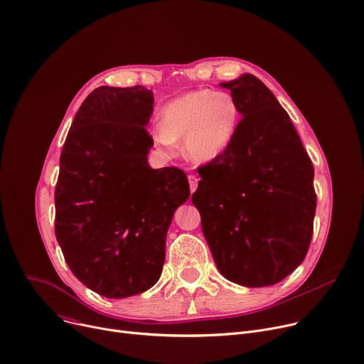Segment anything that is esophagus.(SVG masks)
I'll list each match as a JSON object with an SVG mask.
<instances>
[{"label":"esophagus","mask_w":364,"mask_h":364,"mask_svg":"<svg viewBox=\"0 0 364 364\" xmlns=\"http://www.w3.org/2000/svg\"><path fill=\"white\" fill-rule=\"evenodd\" d=\"M188 182H189V188H191V192H193L195 189H197L198 186V178L195 175H188Z\"/></svg>","instance_id":"1"}]
</instances>
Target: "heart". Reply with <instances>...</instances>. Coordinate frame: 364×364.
<instances>
[{"label": "heart", "instance_id": "1", "mask_svg": "<svg viewBox=\"0 0 364 364\" xmlns=\"http://www.w3.org/2000/svg\"><path fill=\"white\" fill-rule=\"evenodd\" d=\"M239 122V105L230 93L195 90L167 103L160 112V124L150 134L166 156L175 154L178 141L183 139L186 159L205 164L230 149Z\"/></svg>", "mask_w": 364, "mask_h": 364}]
</instances>
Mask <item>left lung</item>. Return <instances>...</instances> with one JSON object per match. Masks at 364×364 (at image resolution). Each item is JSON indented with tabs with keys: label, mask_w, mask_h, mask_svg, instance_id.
I'll list each match as a JSON object with an SVG mask.
<instances>
[{
	"label": "left lung",
	"mask_w": 364,
	"mask_h": 364,
	"mask_svg": "<svg viewBox=\"0 0 364 364\" xmlns=\"http://www.w3.org/2000/svg\"><path fill=\"white\" fill-rule=\"evenodd\" d=\"M218 86L230 90L242 119L230 149L198 171L192 204L221 275L245 287L272 286L309 249L314 166L289 114L259 78L246 73Z\"/></svg>",
	"instance_id": "1"
}]
</instances>
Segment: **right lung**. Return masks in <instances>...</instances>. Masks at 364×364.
Masks as SVG:
<instances>
[{
    "label": "right lung",
    "mask_w": 364,
    "mask_h": 364,
    "mask_svg": "<svg viewBox=\"0 0 364 364\" xmlns=\"http://www.w3.org/2000/svg\"><path fill=\"white\" fill-rule=\"evenodd\" d=\"M153 103L143 86L95 89L77 110L60 159L55 236L73 274L110 299L157 283L167 230L189 198L181 169L147 163Z\"/></svg>",
    "instance_id": "add662e5"
}]
</instances>
